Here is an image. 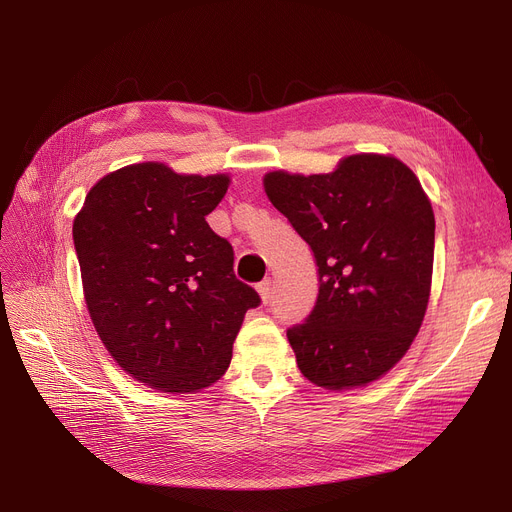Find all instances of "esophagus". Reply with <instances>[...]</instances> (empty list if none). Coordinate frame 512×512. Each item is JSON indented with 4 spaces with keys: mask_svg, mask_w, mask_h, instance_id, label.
Masks as SVG:
<instances>
[{
    "mask_svg": "<svg viewBox=\"0 0 512 512\" xmlns=\"http://www.w3.org/2000/svg\"><path fill=\"white\" fill-rule=\"evenodd\" d=\"M257 292H259V297H261V301H263V305L270 301V292H272V280L270 278H265L263 282H259L257 284Z\"/></svg>",
    "mask_w": 512,
    "mask_h": 512,
    "instance_id": "obj_1",
    "label": "esophagus"
}]
</instances>
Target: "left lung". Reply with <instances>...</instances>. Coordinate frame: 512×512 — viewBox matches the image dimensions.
I'll return each mask as SVG.
<instances>
[{
  "label": "left lung",
  "mask_w": 512,
  "mask_h": 512,
  "mask_svg": "<svg viewBox=\"0 0 512 512\" xmlns=\"http://www.w3.org/2000/svg\"><path fill=\"white\" fill-rule=\"evenodd\" d=\"M267 199L313 251L319 292L286 336L305 378L348 390L382 378L417 336L434 270V209L392 155L344 157L330 174L270 172Z\"/></svg>",
  "instance_id": "8db88e82"
}]
</instances>
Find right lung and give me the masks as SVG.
<instances>
[{
  "mask_svg": "<svg viewBox=\"0 0 512 512\" xmlns=\"http://www.w3.org/2000/svg\"><path fill=\"white\" fill-rule=\"evenodd\" d=\"M226 174H176L157 161L103 176L72 226L85 301L114 361L161 392L218 382L249 309L232 245L205 222Z\"/></svg>",
  "mask_w": 512,
  "mask_h": 512,
  "instance_id": "add662e5",
  "label": "right lung"
}]
</instances>
